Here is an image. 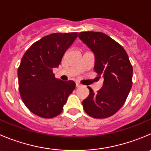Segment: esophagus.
<instances>
[{
  "label": "esophagus",
  "mask_w": 151,
  "mask_h": 151,
  "mask_svg": "<svg viewBox=\"0 0 151 151\" xmlns=\"http://www.w3.org/2000/svg\"><path fill=\"white\" fill-rule=\"evenodd\" d=\"M82 85L80 84V83H76V87H77V88H80V87H81Z\"/></svg>",
  "instance_id": "obj_1"
}]
</instances>
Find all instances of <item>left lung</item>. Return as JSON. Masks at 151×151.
Returning a JSON list of instances; mask_svg holds the SVG:
<instances>
[{"label":"left lung","mask_w":151,"mask_h":151,"mask_svg":"<svg viewBox=\"0 0 151 151\" xmlns=\"http://www.w3.org/2000/svg\"><path fill=\"white\" fill-rule=\"evenodd\" d=\"M78 36L94 53V70L104 77L97 93L88 87L83 109L92 118H109L121 109L132 88L133 68L129 56L121 45L101 32H81Z\"/></svg>","instance_id":"left-lung-1"}]
</instances>
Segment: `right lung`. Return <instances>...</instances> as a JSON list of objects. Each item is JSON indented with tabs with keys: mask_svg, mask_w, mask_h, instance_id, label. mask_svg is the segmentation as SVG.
Wrapping results in <instances>:
<instances>
[{
	"mask_svg": "<svg viewBox=\"0 0 151 151\" xmlns=\"http://www.w3.org/2000/svg\"><path fill=\"white\" fill-rule=\"evenodd\" d=\"M77 33H56L44 36L25 52L18 68L19 91L22 101L35 115L52 118L63 110L68 96L75 88L72 80L56 79L63 55L77 37Z\"/></svg>",
	"mask_w": 151,
	"mask_h": 151,
	"instance_id": "add662e5",
	"label": "right lung"
}]
</instances>
